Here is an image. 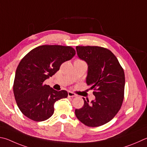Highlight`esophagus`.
<instances>
[{
  "label": "esophagus",
  "instance_id": "obj_1",
  "mask_svg": "<svg viewBox=\"0 0 147 147\" xmlns=\"http://www.w3.org/2000/svg\"><path fill=\"white\" fill-rule=\"evenodd\" d=\"M68 96L69 97H76V94H74V93L73 92L69 91L68 92Z\"/></svg>",
  "mask_w": 147,
  "mask_h": 147
}]
</instances>
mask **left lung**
I'll return each instance as SVG.
<instances>
[{"label": "left lung", "instance_id": "left-lung-1", "mask_svg": "<svg viewBox=\"0 0 147 147\" xmlns=\"http://www.w3.org/2000/svg\"><path fill=\"white\" fill-rule=\"evenodd\" d=\"M77 55L87 62L86 82L93 89L95 100H84L75 114L82 123L90 127L101 126L118 113L124 99L125 73L116 56L99 46H76Z\"/></svg>", "mask_w": 147, "mask_h": 147}]
</instances>
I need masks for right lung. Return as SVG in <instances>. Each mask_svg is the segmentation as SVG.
Returning a JSON list of instances; mask_svg holds the SVG:
<instances>
[{"mask_svg": "<svg viewBox=\"0 0 147 147\" xmlns=\"http://www.w3.org/2000/svg\"><path fill=\"white\" fill-rule=\"evenodd\" d=\"M75 54L71 46L44 45L32 49L21 60L16 70L13 93L24 115L35 121H45L53 115L55 103L67 97L68 93L57 91L44 82Z\"/></svg>", "mask_w": 147, "mask_h": 147, "instance_id": "right-lung-1", "label": "right lung"}]
</instances>
